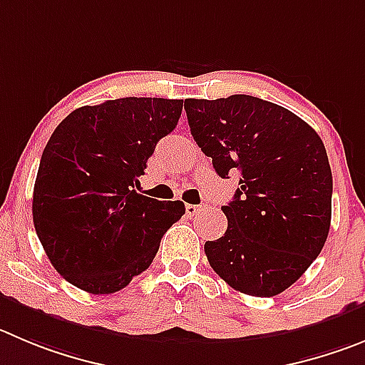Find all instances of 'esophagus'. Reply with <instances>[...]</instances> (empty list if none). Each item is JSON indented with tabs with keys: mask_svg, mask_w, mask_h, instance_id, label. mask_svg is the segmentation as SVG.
<instances>
[{
	"mask_svg": "<svg viewBox=\"0 0 365 365\" xmlns=\"http://www.w3.org/2000/svg\"><path fill=\"white\" fill-rule=\"evenodd\" d=\"M203 209H205V207L203 205H185V212H187V216H196V214H200V212H203Z\"/></svg>",
	"mask_w": 365,
	"mask_h": 365,
	"instance_id": "obj_1",
	"label": "esophagus"
}]
</instances>
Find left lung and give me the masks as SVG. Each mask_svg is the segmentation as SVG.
<instances>
[{
	"label": "left lung",
	"instance_id": "obj_1",
	"mask_svg": "<svg viewBox=\"0 0 365 365\" xmlns=\"http://www.w3.org/2000/svg\"><path fill=\"white\" fill-rule=\"evenodd\" d=\"M185 111L217 175H240L234 200L221 207L227 232L207 241V259L234 290L274 297L308 270L328 237L333 178L321 136L252 95L187 98Z\"/></svg>",
	"mask_w": 365,
	"mask_h": 365
}]
</instances>
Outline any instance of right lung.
<instances>
[{"mask_svg":"<svg viewBox=\"0 0 365 365\" xmlns=\"http://www.w3.org/2000/svg\"><path fill=\"white\" fill-rule=\"evenodd\" d=\"M178 98L125 97L71 111L44 148L32 214L50 263L88 294H115L148 270L183 202L136 192L149 156L182 115Z\"/></svg>","mask_w":365,"mask_h":365,"instance_id":"1","label":"right lung"}]
</instances>
